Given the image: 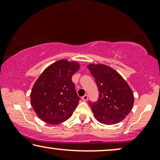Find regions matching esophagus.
Returning <instances> with one entry per match:
<instances>
[{"label": "esophagus", "instance_id": "obj_1", "mask_svg": "<svg viewBox=\"0 0 160 160\" xmlns=\"http://www.w3.org/2000/svg\"><path fill=\"white\" fill-rule=\"evenodd\" d=\"M82 100H84V101H87V100H88V96H87V95H84L82 97Z\"/></svg>", "mask_w": 160, "mask_h": 160}]
</instances>
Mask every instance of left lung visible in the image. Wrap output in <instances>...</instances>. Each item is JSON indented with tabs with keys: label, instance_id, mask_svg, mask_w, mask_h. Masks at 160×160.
Returning a JSON list of instances; mask_svg holds the SVG:
<instances>
[{
	"label": "left lung",
	"instance_id": "8db88e82",
	"mask_svg": "<svg viewBox=\"0 0 160 160\" xmlns=\"http://www.w3.org/2000/svg\"><path fill=\"white\" fill-rule=\"evenodd\" d=\"M99 91L97 102L89 106L95 119L104 124H115L125 119L133 107L132 90L122 76L112 68L103 64H89Z\"/></svg>",
	"mask_w": 160,
	"mask_h": 160
}]
</instances>
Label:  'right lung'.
I'll list each match as a JSON object with an SVG mask.
<instances>
[{
  "mask_svg": "<svg viewBox=\"0 0 160 160\" xmlns=\"http://www.w3.org/2000/svg\"><path fill=\"white\" fill-rule=\"evenodd\" d=\"M79 68L76 61L58 60L48 66L36 81L30 92V102L42 121L58 124L73 114L80 98L71 78Z\"/></svg>",
  "mask_w": 160,
  "mask_h": 160,
  "instance_id": "right-lung-1",
  "label": "right lung"
}]
</instances>
